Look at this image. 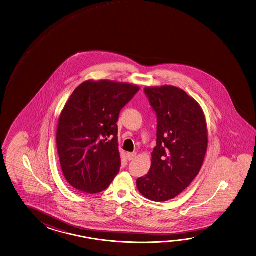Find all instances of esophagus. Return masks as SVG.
I'll return each instance as SVG.
<instances>
[{
  "label": "esophagus",
  "instance_id": "1",
  "mask_svg": "<svg viewBox=\"0 0 256 256\" xmlns=\"http://www.w3.org/2000/svg\"><path fill=\"white\" fill-rule=\"evenodd\" d=\"M126 157H127V160L129 162H132V160H134L136 158V154H134V152H128V154H126Z\"/></svg>",
  "mask_w": 256,
  "mask_h": 256
}]
</instances>
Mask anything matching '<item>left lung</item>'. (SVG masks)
<instances>
[{
    "label": "left lung",
    "mask_w": 256,
    "mask_h": 256,
    "mask_svg": "<svg viewBox=\"0 0 256 256\" xmlns=\"http://www.w3.org/2000/svg\"><path fill=\"white\" fill-rule=\"evenodd\" d=\"M157 116V144L148 174L137 180L140 192L152 201L172 200L198 174L208 147V130L198 104L175 86L147 88Z\"/></svg>",
    "instance_id": "1"
}]
</instances>
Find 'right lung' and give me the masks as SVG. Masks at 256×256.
Returning a JSON list of instances; mask_svg holds the SVG:
<instances>
[{"instance_id":"add662e5","label":"right lung","mask_w":256,"mask_h":256,"mask_svg":"<svg viewBox=\"0 0 256 256\" xmlns=\"http://www.w3.org/2000/svg\"><path fill=\"white\" fill-rule=\"evenodd\" d=\"M140 88L108 80L86 81L60 117L56 148L66 182L78 190H106L121 166L116 122Z\"/></svg>"}]
</instances>
